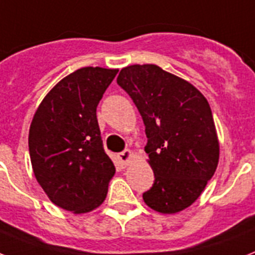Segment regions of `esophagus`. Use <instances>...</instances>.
Returning <instances> with one entry per match:
<instances>
[{
	"label": "esophagus",
	"mask_w": 255,
	"mask_h": 255,
	"mask_svg": "<svg viewBox=\"0 0 255 255\" xmlns=\"http://www.w3.org/2000/svg\"><path fill=\"white\" fill-rule=\"evenodd\" d=\"M133 157V152L129 150V149H126L122 153H119V160L124 163V165H128V162L131 161V158Z\"/></svg>",
	"instance_id": "obj_1"
}]
</instances>
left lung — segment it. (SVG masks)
I'll return each instance as SVG.
<instances>
[{
    "instance_id": "8db88e82",
    "label": "left lung",
    "mask_w": 255,
    "mask_h": 255,
    "mask_svg": "<svg viewBox=\"0 0 255 255\" xmlns=\"http://www.w3.org/2000/svg\"><path fill=\"white\" fill-rule=\"evenodd\" d=\"M117 82L145 126L154 183L142 199L161 214L185 210L199 198L219 162L210 105L190 82L153 64L123 68Z\"/></svg>"
}]
</instances>
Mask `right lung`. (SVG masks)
Instances as JSON below:
<instances>
[{
	"label": "right lung",
	"mask_w": 255,
	"mask_h": 255,
	"mask_svg": "<svg viewBox=\"0 0 255 255\" xmlns=\"http://www.w3.org/2000/svg\"><path fill=\"white\" fill-rule=\"evenodd\" d=\"M117 73L99 67L77 69L45 95L31 122L35 178L51 202L74 214L101 206L115 174L103 149L97 106Z\"/></svg>",
	"instance_id": "right-lung-1"
}]
</instances>
